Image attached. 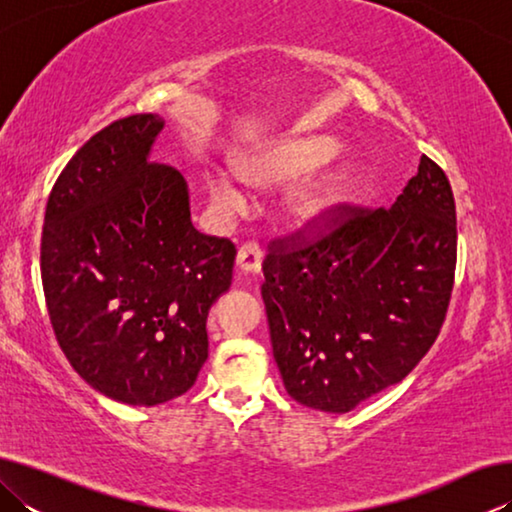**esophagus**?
Listing matches in <instances>:
<instances>
[{"label":"esophagus","instance_id":"1","mask_svg":"<svg viewBox=\"0 0 512 512\" xmlns=\"http://www.w3.org/2000/svg\"><path fill=\"white\" fill-rule=\"evenodd\" d=\"M262 257V246H259L257 241H246L237 253V264L244 273H259V268H262Z\"/></svg>","mask_w":512,"mask_h":512}]
</instances>
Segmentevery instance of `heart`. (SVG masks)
<instances>
[{"instance_id": "b5f03b06", "label": "heart", "mask_w": 512, "mask_h": 512, "mask_svg": "<svg viewBox=\"0 0 512 512\" xmlns=\"http://www.w3.org/2000/svg\"><path fill=\"white\" fill-rule=\"evenodd\" d=\"M339 151L332 137L307 135L296 140L275 142L264 151L255 153L246 160V171L253 183L262 187L287 185L307 176L318 167H323ZM207 189H210L212 203L225 214H244L253 198L248 187L241 183L235 173L225 169H212L207 176ZM348 196V180L341 173H325L309 180L289 198V219L300 228L325 223Z\"/></svg>"}]
</instances>
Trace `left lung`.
Masks as SVG:
<instances>
[{
  "mask_svg": "<svg viewBox=\"0 0 512 512\" xmlns=\"http://www.w3.org/2000/svg\"><path fill=\"white\" fill-rule=\"evenodd\" d=\"M327 232L275 239L262 298L284 388L348 413L402 381L436 341L456 271V205L427 155L384 210L339 205Z\"/></svg>",
  "mask_w": 512,
  "mask_h": 512,
  "instance_id": "1",
  "label": "left lung"
}]
</instances>
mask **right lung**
<instances>
[{
  "label": "right lung",
  "instance_id": "right-lung-1",
  "mask_svg": "<svg viewBox=\"0 0 512 512\" xmlns=\"http://www.w3.org/2000/svg\"><path fill=\"white\" fill-rule=\"evenodd\" d=\"M162 128L131 115L92 135L51 189L40 246L60 350L92 388L133 406L194 386L207 311L237 255L194 228L185 178L149 162Z\"/></svg>",
  "mask_w": 512,
  "mask_h": 512
}]
</instances>
